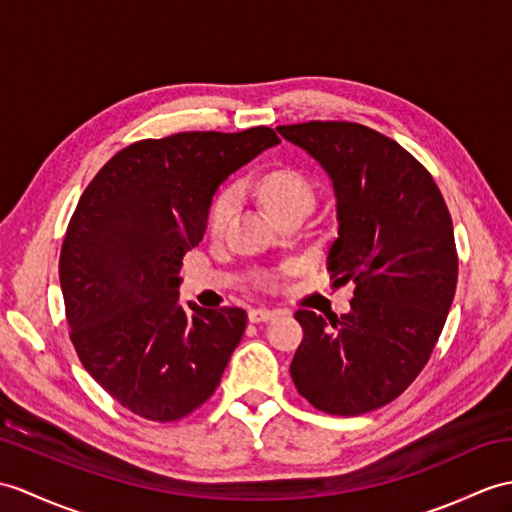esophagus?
<instances>
[{"label": "esophagus", "mask_w": 512, "mask_h": 512, "mask_svg": "<svg viewBox=\"0 0 512 512\" xmlns=\"http://www.w3.org/2000/svg\"><path fill=\"white\" fill-rule=\"evenodd\" d=\"M275 316H277V310H266V307H253V310L248 312V320H251V323H266V320Z\"/></svg>", "instance_id": "esophagus-1"}]
</instances>
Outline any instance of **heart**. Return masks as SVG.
I'll use <instances>...</instances> for the list:
<instances>
[{
    "label": "heart",
    "instance_id": "obj_1",
    "mask_svg": "<svg viewBox=\"0 0 512 512\" xmlns=\"http://www.w3.org/2000/svg\"><path fill=\"white\" fill-rule=\"evenodd\" d=\"M257 194L264 202L266 209L277 220L292 209H310L314 202V187L307 178L290 168L270 170L257 181ZM235 207V192L224 189L222 194L213 198L207 213V229L209 233H220L227 224L231 211Z\"/></svg>",
    "mask_w": 512,
    "mask_h": 512
}]
</instances>
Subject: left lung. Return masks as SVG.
Returning <instances> with one entry per match:
<instances>
[{
    "label": "left lung",
    "mask_w": 512,
    "mask_h": 512,
    "mask_svg": "<svg viewBox=\"0 0 512 512\" xmlns=\"http://www.w3.org/2000/svg\"><path fill=\"white\" fill-rule=\"evenodd\" d=\"M277 130L334 183L327 268L355 285L349 314H294L303 342L290 375L316 410L358 417L397 399L430 360L456 294L454 224L432 174L395 139L355 122Z\"/></svg>",
    "instance_id": "obj_1"
}]
</instances>
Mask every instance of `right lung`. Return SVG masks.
Here are the masks:
<instances>
[{
  "label": "right lung",
  "instance_id": "add662e5",
  "mask_svg": "<svg viewBox=\"0 0 512 512\" xmlns=\"http://www.w3.org/2000/svg\"><path fill=\"white\" fill-rule=\"evenodd\" d=\"M279 141L268 126L141 139L82 192L58 261L69 338L87 373L137 417L178 421L216 392L246 312L189 303V314L178 272L220 183Z\"/></svg>",
  "mask_w": 512,
  "mask_h": 512
}]
</instances>
